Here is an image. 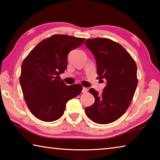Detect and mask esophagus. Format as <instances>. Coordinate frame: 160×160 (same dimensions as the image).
I'll return each mask as SVG.
<instances>
[{"instance_id":"1","label":"esophagus","mask_w":160,"mask_h":160,"mask_svg":"<svg viewBox=\"0 0 160 160\" xmlns=\"http://www.w3.org/2000/svg\"><path fill=\"white\" fill-rule=\"evenodd\" d=\"M88 88H82V93H84V94L88 93Z\"/></svg>"}]
</instances>
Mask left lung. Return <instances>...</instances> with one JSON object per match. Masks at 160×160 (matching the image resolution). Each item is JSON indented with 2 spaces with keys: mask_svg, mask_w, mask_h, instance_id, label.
Masks as SVG:
<instances>
[{
  "mask_svg": "<svg viewBox=\"0 0 160 160\" xmlns=\"http://www.w3.org/2000/svg\"><path fill=\"white\" fill-rule=\"evenodd\" d=\"M85 45L95 58L97 79L107 80L101 95L94 89L90 90L95 101L86 107L85 113L97 123H112L126 112L134 96L138 85L136 63L122 46L109 39H87Z\"/></svg>",
  "mask_w": 160,
  "mask_h": 160,
  "instance_id": "obj_1",
  "label": "left lung"
}]
</instances>
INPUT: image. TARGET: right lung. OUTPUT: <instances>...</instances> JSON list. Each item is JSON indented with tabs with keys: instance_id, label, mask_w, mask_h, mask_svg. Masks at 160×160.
Segmentation results:
<instances>
[{
	"instance_id": "right-lung-1",
	"label": "right lung",
	"mask_w": 160,
	"mask_h": 160,
	"mask_svg": "<svg viewBox=\"0 0 160 160\" xmlns=\"http://www.w3.org/2000/svg\"><path fill=\"white\" fill-rule=\"evenodd\" d=\"M85 39L55 34L39 43L23 61L20 82L29 111L39 120L61 118L68 101L80 94V84L68 86L59 76L67 68L68 54Z\"/></svg>"
}]
</instances>
